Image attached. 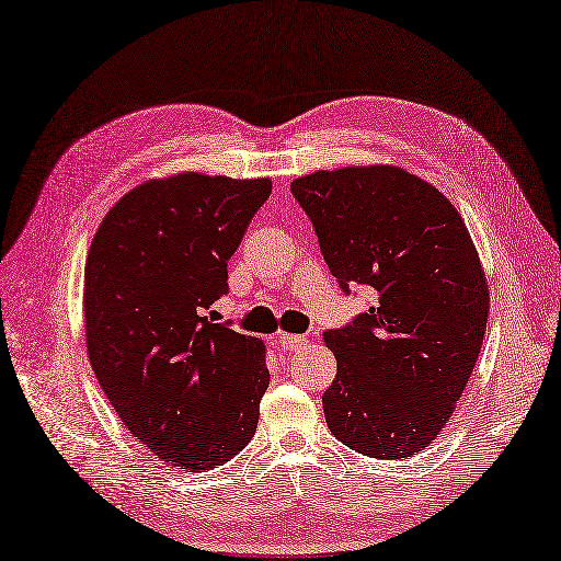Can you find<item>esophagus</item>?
<instances>
[{"mask_svg": "<svg viewBox=\"0 0 561 561\" xmlns=\"http://www.w3.org/2000/svg\"><path fill=\"white\" fill-rule=\"evenodd\" d=\"M277 341L279 346L284 351H304L308 346V339L306 336H298V334H286V332H279L277 334Z\"/></svg>", "mask_w": 561, "mask_h": 561, "instance_id": "34e87169", "label": "esophagus"}]
</instances>
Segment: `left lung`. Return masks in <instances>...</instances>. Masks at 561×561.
I'll list each match as a JSON object with an SVG mask.
<instances>
[{
	"label": "left lung",
	"instance_id": "1",
	"mask_svg": "<svg viewBox=\"0 0 561 561\" xmlns=\"http://www.w3.org/2000/svg\"><path fill=\"white\" fill-rule=\"evenodd\" d=\"M341 289H375L353 324L324 332L339 371L322 396L332 434L367 457L434 443L479 360L491 291L462 215L396 165L318 170L291 182Z\"/></svg>",
	"mask_w": 561,
	"mask_h": 561
}]
</instances>
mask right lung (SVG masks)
Here are the masks:
<instances>
[{
	"label": "right lung",
	"instance_id": "add662e5",
	"mask_svg": "<svg viewBox=\"0 0 561 561\" xmlns=\"http://www.w3.org/2000/svg\"><path fill=\"white\" fill-rule=\"evenodd\" d=\"M272 180H147L99 225L84 263V341L127 431L161 462L206 471L255 434L265 343L208 320L227 261Z\"/></svg>",
	"mask_w": 561,
	"mask_h": 561
}]
</instances>
